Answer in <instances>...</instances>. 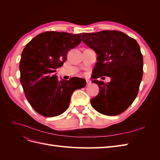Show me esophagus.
Masks as SVG:
<instances>
[{"mask_svg": "<svg viewBox=\"0 0 160 160\" xmlns=\"http://www.w3.org/2000/svg\"><path fill=\"white\" fill-rule=\"evenodd\" d=\"M90 84H91V81H89V80H87V81H86V85H87V86L89 85Z\"/></svg>", "mask_w": 160, "mask_h": 160, "instance_id": "obj_1", "label": "esophagus"}]
</instances>
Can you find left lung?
<instances>
[{"mask_svg":"<svg viewBox=\"0 0 160 160\" xmlns=\"http://www.w3.org/2000/svg\"><path fill=\"white\" fill-rule=\"evenodd\" d=\"M81 39L98 54L93 79H111L108 83L93 81L100 91L91 99L92 107L105 115L123 113L136 98L143 77V55L138 43L118 31L83 33Z\"/></svg>","mask_w":160,"mask_h":160,"instance_id":"left-lung-1","label":"left lung"}]
</instances>
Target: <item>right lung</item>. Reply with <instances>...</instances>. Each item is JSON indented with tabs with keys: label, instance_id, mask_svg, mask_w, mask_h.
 Instances as JSON below:
<instances>
[{
	"label": "right lung",
	"instance_id": "add662e5",
	"mask_svg": "<svg viewBox=\"0 0 160 160\" xmlns=\"http://www.w3.org/2000/svg\"><path fill=\"white\" fill-rule=\"evenodd\" d=\"M81 42V34L47 31L34 37L24 48L20 81L28 103L38 113L52 118L64 113L73 91L85 86L83 79L59 81L55 74L67 60V52Z\"/></svg>",
	"mask_w": 160,
	"mask_h": 160
}]
</instances>
